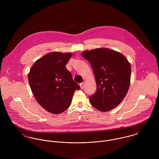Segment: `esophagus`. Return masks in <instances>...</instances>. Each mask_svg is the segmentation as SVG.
I'll list each match as a JSON object with an SVG mask.
<instances>
[{"label":"esophagus","mask_w":159,"mask_h":159,"mask_svg":"<svg viewBox=\"0 0 159 159\" xmlns=\"http://www.w3.org/2000/svg\"><path fill=\"white\" fill-rule=\"evenodd\" d=\"M84 83H81V84H80V88H81V89H83V88H84Z\"/></svg>","instance_id":"1"}]
</instances>
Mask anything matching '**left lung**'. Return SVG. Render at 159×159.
<instances>
[{
	"mask_svg": "<svg viewBox=\"0 0 159 159\" xmlns=\"http://www.w3.org/2000/svg\"><path fill=\"white\" fill-rule=\"evenodd\" d=\"M82 56L90 63L97 83V91L89 96L91 105L106 112L118 106L130 84L131 66L120 52L106 48L84 51Z\"/></svg>",
	"mask_w": 159,
	"mask_h": 159,
	"instance_id": "obj_1",
	"label": "left lung"
}]
</instances>
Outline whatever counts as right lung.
<instances>
[{
  "label": "right lung",
  "instance_id": "right-lung-1",
  "mask_svg": "<svg viewBox=\"0 0 159 159\" xmlns=\"http://www.w3.org/2000/svg\"><path fill=\"white\" fill-rule=\"evenodd\" d=\"M72 53L52 52L35 61L28 73L32 93L47 111L59 114L71 105L76 90L80 87L72 79L66 65Z\"/></svg>",
  "mask_w": 159,
  "mask_h": 159
}]
</instances>
